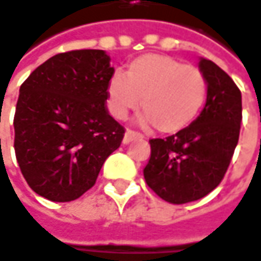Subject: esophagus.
<instances>
[{
  "instance_id": "obj_1",
  "label": "esophagus",
  "mask_w": 261,
  "mask_h": 261,
  "mask_svg": "<svg viewBox=\"0 0 261 261\" xmlns=\"http://www.w3.org/2000/svg\"><path fill=\"white\" fill-rule=\"evenodd\" d=\"M139 138H142V135H139V134L134 132V130H126L123 137V144H129V142H132L134 139H139Z\"/></svg>"
}]
</instances>
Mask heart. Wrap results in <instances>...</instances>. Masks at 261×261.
I'll return each mask as SVG.
<instances>
[{"label": "heart", "instance_id": "1", "mask_svg": "<svg viewBox=\"0 0 261 261\" xmlns=\"http://www.w3.org/2000/svg\"><path fill=\"white\" fill-rule=\"evenodd\" d=\"M207 97L205 77L197 67L163 54L135 59L126 77L116 73L107 85V104L119 120L141 106L142 126H157L163 134L187 129L200 114Z\"/></svg>", "mask_w": 261, "mask_h": 261}]
</instances>
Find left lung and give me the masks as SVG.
<instances>
[{
  "mask_svg": "<svg viewBox=\"0 0 261 261\" xmlns=\"http://www.w3.org/2000/svg\"><path fill=\"white\" fill-rule=\"evenodd\" d=\"M207 98L187 129L166 139H151L144 177L160 198L185 204L205 197L220 184L240 138L241 91L212 60L200 59Z\"/></svg>",
  "mask_w": 261,
  "mask_h": 261,
  "instance_id": "8db88e82",
  "label": "left lung"
}]
</instances>
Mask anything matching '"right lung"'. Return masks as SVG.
Wrapping results in <instances>:
<instances>
[{"mask_svg": "<svg viewBox=\"0 0 261 261\" xmlns=\"http://www.w3.org/2000/svg\"><path fill=\"white\" fill-rule=\"evenodd\" d=\"M102 49L61 53L20 86L14 151L28 185L49 201H73L94 187L123 139L106 109L114 73Z\"/></svg>", "mask_w": 261, "mask_h": 261, "instance_id": "1", "label": "right lung"}]
</instances>
